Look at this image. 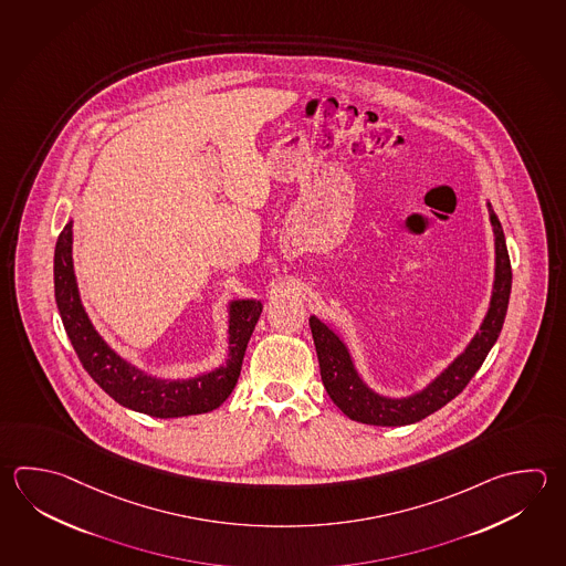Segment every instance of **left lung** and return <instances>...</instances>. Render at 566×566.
Wrapping results in <instances>:
<instances>
[{
	"mask_svg": "<svg viewBox=\"0 0 566 566\" xmlns=\"http://www.w3.org/2000/svg\"><path fill=\"white\" fill-rule=\"evenodd\" d=\"M486 206L491 213L494 254H496L491 306L480 324V331L474 334L464 353L459 354L452 363L448 364V368L438 374L424 390L405 398H390V396L374 392L373 388L360 378V374L354 366L353 356L348 353L346 344L338 338V334H334L316 316H310V331H312L318 363H321L322 382L332 402L338 406L350 420L373 424V427L415 424L418 420L440 410L452 398H457L482 366L486 354L491 353L494 342L501 334L506 308H509L512 270L501 222L492 210L491 203Z\"/></svg>",
	"mask_w": 566,
	"mask_h": 566,
	"instance_id": "left-lung-1",
	"label": "left lung"
}]
</instances>
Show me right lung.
<instances>
[{
	"label": "right lung",
	"instance_id": "obj_1",
	"mask_svg": "<svg viewBox=\"0 0 566 566\" xmlns=\"http://www.w3.org/2000/svg\"><path fill=\"white\" fill-rule=\"evenodd\" d=\"M72 220L65 224L55 242L54 286L55 302L64 322L67 338L74 346L86 373L97 386L118 405L142 415L156 418L192 417L203 415L224 402L232 395L242 370L245 346L262 314V302L234 300L230 302L228 321V360L212 373L200 374L188 380H164L144 373L138 366L114 353L97 334L87 318L80 300L72 262Z\"/></svg>",
	"mask_w": 566,
	"mask_h": 566
}]
</instances>
